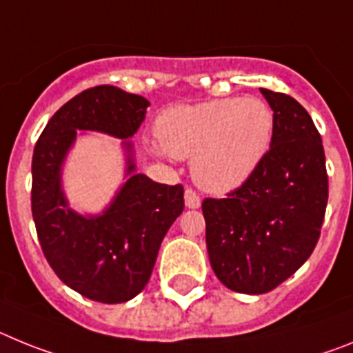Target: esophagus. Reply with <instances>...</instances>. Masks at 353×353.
Listing matches in <instances>:
<instances>
[{
  "mask_svg": "<svg viewBox=\"0 0 353 353\" xmlns=\"http://www.w3.org/2000/svg\"><path fill=\"white\" fill-rule=\"evenodd\" d=\"M185 204L186 208H190V210H197V208L201 206V197H199V194L195 192V190L192 188L185 190Z\"/></svg>",
  "mask_w": 353,
  "mask_h": 353,
  "instance_id": "34e87169",
  "label": "esophagus"
}]
</instances>
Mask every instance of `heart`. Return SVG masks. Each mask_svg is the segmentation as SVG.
I'll use <instances>...</instances> for the list:
<instances>
[{"label": "heart", "mask_w": 353, "mask_h": 353, "mask_svg": "<svg viewBox=\"0 0 353 353\" xmlns=\"http://www.w3.org/2000/svg\"><path fill=\"white\" fill-rule=\"evenodd\" d=\"M275 115L259 97H228L174 106L156 122L158 154L192 159L202 190L228 194L254 174L274 140Z\"/></svg>", "instance_id": "obj_1"}]
</instances>
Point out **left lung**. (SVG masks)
Segmentation results:
<instances>
[{"instance_id":"8db88e82","label":"left lung","mask_w":353,"mask_h":353,"mask_svg":"<svg viewBox=\"0 0 353 353\" xmlns=\"http://www.w3.org/2000/svg\"><path fill=\"white\" fill-rule=\"evenodd\" d=\"M274 110L272 147L225 199H204L211 268L238 293H268L307 261L329 199L321 137L293 97L261 88Z\"/></svg>"}]
</instances>
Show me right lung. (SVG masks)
<instances>
[{
  "label": "right lung",
  "instance_id": "add662e5",
  "mask_svg": "<svg viewBox=\"0 0 353 353\" xmlns=\"http://www.w3.org/2000/svg\"><path fill=\"white\" fill-rule=\"evenodd\" d=\"M149 101L112 85L88 88L49 119L32 159V213L49 266L63 284L103 304H121L149 283L159 245L183 213V186L134 172L130 140ZM78 130L125 140L128 181L101 215L76 214L61 190V165Z\"/></svg>",
  "mask_w": 353,
  "mask_h": 353
}]
</instances>
